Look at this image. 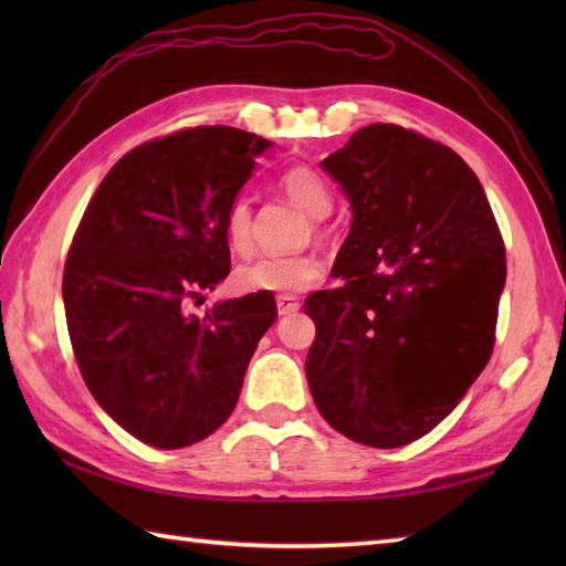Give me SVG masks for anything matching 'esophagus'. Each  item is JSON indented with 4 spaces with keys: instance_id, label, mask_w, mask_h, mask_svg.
<instances>
[{
    "instance_id": "esophagus-1",
    "label": "esophagus",
    "mask_w": 566,
    "mask_h": 566,
    "mask_svg": "<svg viewBox=\"0 0 566 566\" xmlns=\"http://www.w3.org/2000/svg\"><path fill=\"white\" fill-rule=\"evenodd\" d=\"M298 308H302V304L294 296H276V311H280V316H290Z\"/></svg>"
}]
</instances>
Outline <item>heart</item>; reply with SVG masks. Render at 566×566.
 <instances>
[{"mask_svg":"<svg viewBox=\"0 0 566 566\" xmlns=\"http://www.w3.org/2000/svg\"><path fill=\"white\" fill-rule=\"evenodd\" d=\"M286 197L298 209H304L314 219H326L333 209V189L326 177L311 170L306 165H294L276 179ZM223 233L235 255H250L255 238H252V207L248 197H235L228 203L223 216ZM326 268L316 255H262L248 264H240L233 282L240 292L248 294H302L314 286Z\"/></svg>","mask_w":566,"mask_h":566,"instance_id":"heart-1","label":"heart"}]
</instances>
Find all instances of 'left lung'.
Instances as JSON below:
<instances>
[{"mask_svg": "<svg viewBox=\"0 0 566 566\" xmlns=\"http://www.w3.org/2000/svg\"><path fill=\"white\" fill-rule=\"evenodd\" d=\"M321 165L355 219L333 264L343 284L304 302L308 389L345 438L401 448L452 413L494 353L506 248L472 167L418 130L365 126Z\"/></svg>", "mask_w": 566, "mask_h": 566, "instance_id": "left-lung-1", "label": "left lung"}]
</instances>
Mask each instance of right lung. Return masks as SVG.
<instances>
[{
  "label": "right lung",
  "instance_id": "1",
  "mask_svg": "<svg viewBox=\"0 0 566 566\" xmlns=\"http://www.w3.org/2000/svg\"><path fill=\"white\" fill-rule=\"evenodd\" d=\"M268 146L231 126L140 143L106 172L72 238L63 302L80 375L150 448H187L226 423L276 318L272 294L189 314L231 272L223 216Z\"/></svg>",
  "mask_w": 566,
  "mask_h": 566
}]
</instances>
